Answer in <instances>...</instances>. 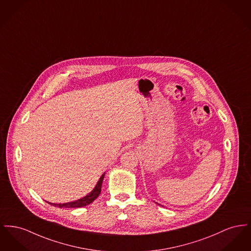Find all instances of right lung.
<instances>
[{
	"mask_svg": "<svg viewBox=\"0 0 251 251\" xmlns=\"http://www.w3.org/2000/svg\"><path fill=\"white\" fill-rule=\"evenodd\" d=\"M104 176L105 174H103L101 177L100 178L99 182L97 183L96 187L94 188V190L92 192H90L89 194H87L86 196H84L83 198L81 199H78V200H75L74 202H69V203H63V204H53V203H50V202H47L48 204L52 205L54 206H58V207H82V206H87L89 204H91L92 202H94L98 197L99 195L100 194L101 192V185H102V181H103Z\"/></svg>",
	"mask_w": 251,
	"mask_h": 251,
	"instance_id": "1",
	"label": "right lung"
}]
</instances>
